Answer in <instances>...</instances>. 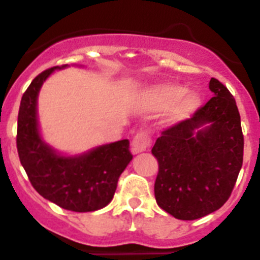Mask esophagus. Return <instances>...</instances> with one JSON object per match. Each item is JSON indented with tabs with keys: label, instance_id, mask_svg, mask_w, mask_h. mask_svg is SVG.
<instances>
[{
	"label": "esophagus",
	"instance_id": "1",
	"mask_svg": "<svg viewBox=\"0 0 260 260\" xmlns=\"http://www.w3.org/2000/svg\"><path fill=\"white\" fill-rule=\"evenodd\" d=\"M132 146L133 152L134 153L144 152L151 146V138L148 137V134L146 132H138L134 135V138H133Z\"/></svg>",
	"mask_w": 260,
	"mask_h": 260
}]
</instances>
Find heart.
<instances>
[{"instance_id": "heart-1", "label": "heart", "mask_w": 260, "mask_h": 260, "mask_svg": "<svg viewBox=\"0 0 260 260\" xmlns=\"http://www.w3.org/2000/svg\"><path fill=\"white\" fill-rule=\"evenodd\" d=\"M151 105L158 109L168 108L169 121H180L194 113L201 104L198 93L185 91L183 87L174 83H164L153 87L148 93Z\"/></svg>"}]
</instances>
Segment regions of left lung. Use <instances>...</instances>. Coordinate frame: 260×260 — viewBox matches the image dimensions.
Returning a JSON list of instances; mask_svg holds the SVG:
<instances>
[{
    "label": "left lung",
    "mask_w": 260,
    "mask_h": 260,
    "mask_svg": "<svg viewBox=\"0 0 260 260\" xmlns=\"http://www.w3.org/2000/svg\"><path fill=\"white\" fill-rule=\"evenodd\" d=\"M213 92L192 117L161 133L155 198L176 219L195 220L215 212L229 199L243 161V135L237 104L212 78Z\"/></svg>",
    "instance_id": "8db88e82"
}]
</instances>
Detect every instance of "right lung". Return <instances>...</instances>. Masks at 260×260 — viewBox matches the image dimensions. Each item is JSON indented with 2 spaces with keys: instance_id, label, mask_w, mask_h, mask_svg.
Here are the masks:
<instances>
[{
  "instance_id": "right-lung-1",
  "label": "right lung",
  "mask_w": 260,
  "mask_h": 260,
  "mask_svg": "<svg viewBox=\"0 0 260 260\" xmlns=\"http://www.w3.org/2000/svg\"><path fill=\"white\" fill-rule=\"evenodd\" d=\"M56 66L32 80L20 100L18 113L17 148L20 164L34 189L61 208L92 212L113 199L117 182L132 161L128 141L96 147L77 156H63L41 139L38 123V95Z\"/></svg>"
}]
</instances>
